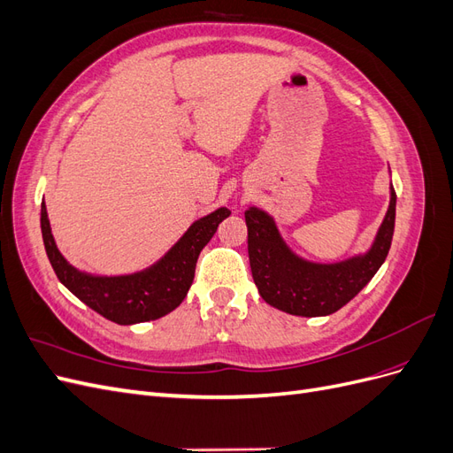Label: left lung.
Returning <instances> with one entry per match:
<instances>
[{
    "instance_id": "8db88e82",
    "label": "left lung",
    "mask_w": 453,
    "mask_h": 453,
    "mask_svg": "<svg viewBox=\"0 0 453 453\" xmlns=\"http://www.w3.org/2000/svg\"><path fill=\"white\" fill-rule=\"evenodd\" d=\"M396 195L368 253L336 265H313L296 257L283 243L273 219L263 210L245 211L248 251L255 285L266 303L281 311L318 318L346 306L386 260L395 230Z\"/></svg>"
}]
</instances>
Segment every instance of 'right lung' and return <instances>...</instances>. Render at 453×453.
I'll return each instance as SVG.
<instances>
[{
    "label": "right lung",
    "mask_w": 453,
    "mask_h": 453,
    "mask_svg": "<svg viewBox=\"0 0 453 453\" xmlns=\"http://www.w3.org/2000/svg\"><path fill=\"white\" fill-rule=\"evenodd\" d=\"M228 215L230 210L219 208L198 219L157 265L128 276H90L67 263L54 243L45 202L41 203V234L52 270L67 289L105 319L134 325L158 319L183 303L200 251Z\"/></svg>",
    "instance_id": "1"
}]
</instances>
